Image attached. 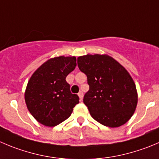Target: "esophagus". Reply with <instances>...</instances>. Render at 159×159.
<instances>
[{
  "label": "esophagus",
  "mask_w": 159,
  "mask_h": 159,
  "mask_svg": "<svg viewBox=\"0 0 159 159\" xmlns=\"http://www.w3.org/2000/svg\"><path fill=\"white\" fill-rule=\"evenodd\" d=\"M78 96H79V98H80V100H82V99H83V98H84V93H83L82 91L79 92V93H78Z\"/></svg>",
  "instance_id": "34e87169"
}]
</instances>
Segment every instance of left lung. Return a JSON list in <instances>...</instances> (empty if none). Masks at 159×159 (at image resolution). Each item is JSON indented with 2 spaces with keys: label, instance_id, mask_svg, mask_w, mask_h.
<instances>
[{
  "label": "left lung",
  "instance_id": "left-lung-1",
  "mask_svg": "<svg viewBox=\"0 0 159 159\" xmlns=\"http://www.w3.org/2000/svg\"><path fill=\"white\" fill-rule=\"evenodd\" d=\"M77 63L87 76L90 90L84 103L92 118L111 128L128 122L138 101L135 83L128 71L108 54L80 56Z\"/></svg>",
  "mask_w": 159,
  "mask_h": 159
}]
</instances>
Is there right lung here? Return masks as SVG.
<instances>
[{"label": "right lung", "mask_w": 159, "mask_h": 159, "mask_svg": "<svg viewBox=\"0 0 159 159\" xmlns=\"http://www.w3.org/2000/svg\"><path fill=\"white\" fill-rule=\"evenodd\" d=\"M76 66L75 56L48 59L30 77L25 101L34 119L46 126H55L72 114L79 97L70 92L66 78Z\"/></svg>", "instance_id": "1"}]
</instances>
